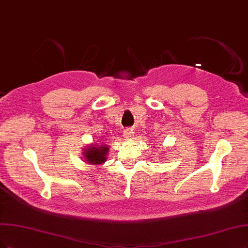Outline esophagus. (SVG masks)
Returning <instances> with one entry per match:
<instances>
[{
	"instance_id": "obj_1",
	"label": "esophagus",
	"mask_w": 248,
	"mask_h": 248,
	"mask_svg": "<svg viewBox=\"0 0 248 248\" xmlns=\"http://www.w3.org/2000/svg\"><path fill=\"white\" fill-rule=\"evenodd\" d=\"M133 134H134V131H133L132 128H130V127L126 128V129L124 130V135H125V138H127V139L133 138Z\"/></svg>"
}]
</instances>
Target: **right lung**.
I'll return each instance as SVG.
<instances>
[{
  "instance_id": "add662e5",
  "label": "right lung",
  "mask_w": 248,
  "mask_h": 248,
  "mask_svg": "<svg viewBox=\"0 0 248 248\" xmlns=\"http://www.w3.org/2000/svg\"><path fill=\"white\" fill-rule=\"evenodd\" d=\"M108 148L105 146H91L90 148L86 149L84 152L85 154V159L88 161V163L91 164H101L104 163L107 159V154H108Z\"/></svg>"
}]
</instances>
